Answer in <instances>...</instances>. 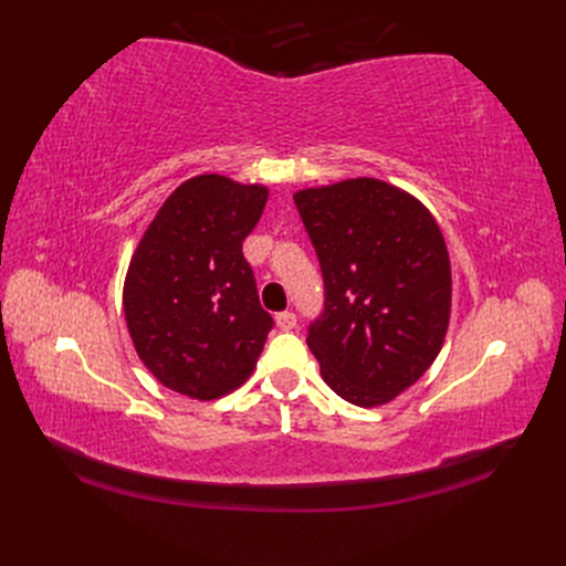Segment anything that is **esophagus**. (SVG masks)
Segmentation results:
<instances>
[{
    "label": "esophagus",
    "mask_w": 566,
    "mask_h": 566,
    "mask_svg": "<svg viewBox=\"0 0 566 566\" xmlns=\"http://www.w3.org/2000/svg\"><path fill=\"white\" fill-rule=\"evenodd\" d=\"M276 323H279L281 331H293L295 325H297V316H295L293 312H281V314L276 316Z\"/></svg>",
    "instance_id": "1"
}]
</instances>
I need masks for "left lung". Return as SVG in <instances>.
Instances as JSON below:
<instances>
[{
    "instance_id": "obj_1",
    "label": "left lung",
    "mask_w": 566,
    "mask_h": 566,
    "mask_svg": "<svg viewBox=\"0 0 566 566\" xmlns=\"http://www.w3.org/2000/svg\"><path fill=\"white\" fill-rule=\"evenodd\" d=\"M325 300L306 345L354 406H382L432 366L451 316V262L422 202L380 179L295 193Z\"/></svg>"
}]
</instances>
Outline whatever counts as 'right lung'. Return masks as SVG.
<instances>
[{
	"instance_id": "add662e5",
	"label": "right lung",
	"mask_w": 566,
	"mask_h": 566,
	"mask_svg": "<svg viewBox=\"0 0 566 566\" xmlns=\"http://www.w3.org/2000/svg\"><path fill=\"white\" fill-rule=\"evenodd\" d=\"M266 198L264 186L219 175L188 179L132 256L123 304L136 354L165 387L191 399L243 385L273 328L243 256Z\"/></svg>"
}]
</instances>
